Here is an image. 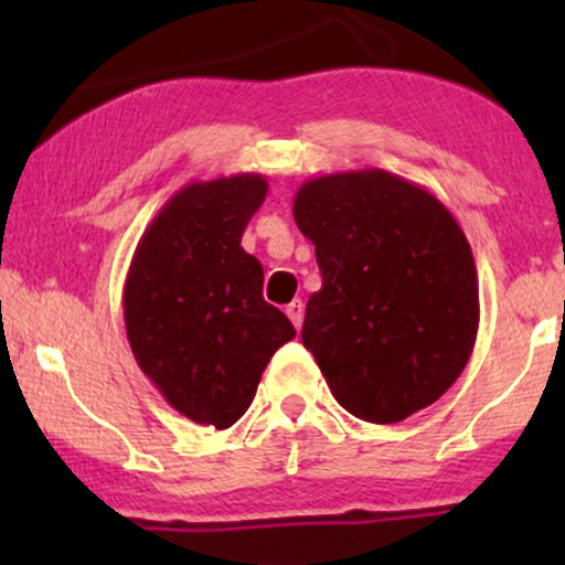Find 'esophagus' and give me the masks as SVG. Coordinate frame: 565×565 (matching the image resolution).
<instances>
[{
    "mask_svg": "<svg viewBox=\"0 0 565 565\" xmlns=\"http://www.w3.org/2000/svg\"><path fill=\"white\" fill-rule=\"evenodd\" d=\"M287 316H289V321L295 323L297 329H300L302 327V319H305V305H302V300H291L287 305Z\"/></svg>",
    "mask_w": 565,
    "mask_h": 565,
    "instance_id": "34e87169",
    "label": "esophagus"
}]
</instances>
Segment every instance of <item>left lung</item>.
<instances>
[{"instance_id": "obj_1", "label": "left lung", "mask_w": 565, "mask_h": 565, "mask_svg": "<svg viewBox=\"0 0 565 565\" xmlns=\"http://www.w3.org/2000/svg\"><path fill=\"white\" fill-rule=\"evenodd\" d=\"M291 212L323 278L302 345L340 406L393 425L436 404L468 366L481 319L476 260L451 212L385 170L305 180Z\"/></svg>"}]
</instances>
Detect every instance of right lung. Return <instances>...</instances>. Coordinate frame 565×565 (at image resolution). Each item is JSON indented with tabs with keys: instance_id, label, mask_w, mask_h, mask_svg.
<instances>
[{
	"instance_id": "1",
	"label": "right lung",
	"mask_w": 565,
	"mask_h": 565,
	"mask_svg": "<svg viewBox=\"0 0 565 565\" xmlns=\"http://www.w3.org/2000/svg\"><path fill=\"white\" fill-rule=\"evenodd\" d=\"M265 193L255 172L180 188L142 233L125 284L142 374L174 412L217 430L249 408L270 355L295 337L263 300V265L242 246Z\"/></svg>"
}]
</instances>
